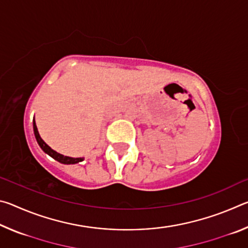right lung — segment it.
Masks as SVG:
<instances>
[{
	"instance_id": "add662e5",
	"label": "right lung",
	"mask_w": 248,
	"mask_h": 248,
	"mask_svg": "<svg viewBox=\"0 0 248 248\" xmlns=\"http://www.w3.org/2000/svg\"><path fill=\"white\" fill-rule=\"evenodd\" d=\"M33 133H35L36 140H37V142H38V144L41 148V150H43L45 153H47L48 155H50V156H51L52 158L56 159V161L62 163V164H77V163L82 162L84 159L83 157L74 158V157H70V156H64V155L58 153V152H56V151L50 148V146L40 138L38 129H37V125H36V123H35V119H33Z\"/></svg>"
}]
</instances>
